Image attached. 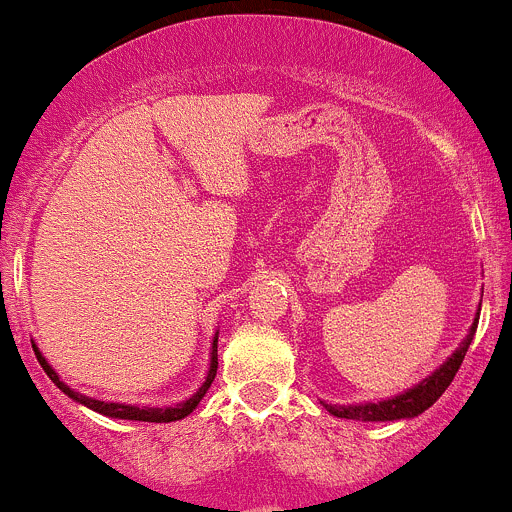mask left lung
Here are the masks:
<instances>
[{
	"label": "left lung",
	"mask_w": 512,
	"mask_h": 512,
	"mask_svg": "<svg viewBox=\"0 0 512 512\" xmlns=\"http://www.w3.org/2000/svg\"><path fill=\"white\" fill-rule=\"evenodd\" d=\"M480 318V306L475 311L473 326L468 328V336L460 341V346L430 373L428 378H423L416 386L406 388L398 396L386 398V401H368V403H351V406H341V403H326L321 401V406L326 408L331 416L336 418H348V421H363V423H383V421H403V418H416L421 416L423 411H428L435 401L445 393V388L450 386V381L458 373L460 363H463L465 353H468V346L473 343L475 328H478Z\"/></svg>",
	"instance_id": "obj_1"
}]
</instances>
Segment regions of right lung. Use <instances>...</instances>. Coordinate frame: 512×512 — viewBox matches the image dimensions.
<instances>
[{
	"instance_id": "1",
	"label": "right lung",
	"mask_w": 512,
	"mask_h": 512,
	"mask_svg": "<svg viewBox=\"0 0 512 512\" xmlns=\"http://www.w3.org/2000/svg\"><path fill=\"white\" fill-rule=\"evenodd\" d=\"M34 348V356H37L39 366L44 368V373H47L49 378H52L54 386L59 388V391L64 393V396H69L72 401H77L79 406H86L91 408V411L101 413V416L106 418H119V421H141V423H171V421H181V418H186L189 413L196 411V406L201 403V398L206 396V391L211 388V383H214L216 378V368H219V331L214 333V338H211V358H209V371H206L204 376V383H201L199 388H196V393H191L186 401L181 403H174V406H131V403H111V401H96V398H89L84 396V393L74 391L72 386H67V383L59 378V373L54 371L52 366H49V361L44 358V353L39 351L37 343H32Z\"/></svg>"
}]
</instances>
